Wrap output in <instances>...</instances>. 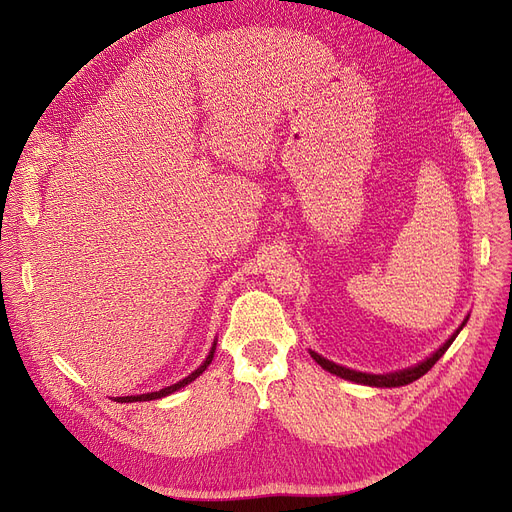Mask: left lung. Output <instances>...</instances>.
Wrapping results in <instances>:
<instances>
[{
  "instance_id": "8db88e82",
  "label": "left lung",
  "mask_w": 512,
  "mask_h": 512,
  "mask_svg": "<svg viewBox=\"0 0 512 512\" xmlns=\"http://www.w3.org/2000/svg\"><path fill=\"white\" fill-rule=\"evenodd\" d=\"M467 324V319L463 321V326ZM463 326L456 330L448 340H446V344H442L438 351L429 357V359H425L423 363H419V365H415V367H409V369H402V371H396V373H386V375H373V373H361V371H355V369H346V367H342V365H336V363H332V361H328V359H324V357H319L317 353H313L311 351V357L324 367L326 371H330V373H334V375H340V378H344V380H351V382H357V384H367V386H378V388H396V386H407V384H411V382H415V380H419L421 375H425L429 369H432L436 363H438V359L448 351V346L454 342V338L459 336V332L463 330Z\"/></svg>"
}]
</instances>
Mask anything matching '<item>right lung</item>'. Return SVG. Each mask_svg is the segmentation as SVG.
<instances>
[{
  "label": "right lung",
  "mask_w": 512,
  "mask_h": 512,
  "mask_svg": "<svg viewBox=\"0 0 512 512\" xmlns=\"http://www.w3.org/2000/svg\"><path fill=\"white\" fill-rule=\"evenodd\" d=\"M213 353H215V346L211 348V353H209V357L205 359V363H203L199 369H195L191 375H188V378H184L182 382H178V384H172V386H168V388H161V390H157V392H149V394H139V396H120V398H116V400H118V402H141V400H155V398H161V396H168V394H172V392H176V390L184 388L186 384H191L193 380H197L199 375L207 369V365L211 363Z\"/></svg>",
  "instance_id": "add662e5"
}]
</instances>
